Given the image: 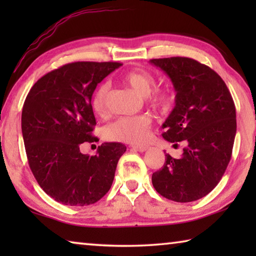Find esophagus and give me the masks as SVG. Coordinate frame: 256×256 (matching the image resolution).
Returning a JSON list of instances; mask_svg holds the SVG:
<instances>
[{
	"label": "esophagus",
	"mask_w": 256,
	"mask_h": 256,
	"mask_svg": "<svg viewBox=\"0 0 256 256\" xmlns=\"http://www.w3.org/2000/svg\"><path fill=\"white\" fill-rule=\"evenodd\" d=\"M131 148L133 150L138 151V152H144V151L148 149V146H132Z\"/></svg>",
	"instance_id": "1"
}]
</instances>
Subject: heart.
Returning a JSON list of instances; mask_svg holds the SVG:
<instances>
[{"instance_id":"heart-1","label":"heart","mask_w":256,"mask_h":256,"mask_svg":"<svg viewBox=\"0 0 256 256\" xmlns=\"http://www.w3.org/2000/svg\"><path fill=\"white\" fill-rule=\"evenodd\" d=\"M123 82L133 92L146 97L148 105L156 110L166 112L174 102V94L170 89H154L156 79L150 72L134 70L123 76ZM110 84L102 82L92 96L94 110L99 115H105L108 110L107 98ZM151 118L149 115H138L132 118H120L105 128V136L110 141L126 144H144L148 138Z\"/></svg>"}]
</instances>
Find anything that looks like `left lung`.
Listing matches in <instances>:
<instances>
[{
  "label": "left lung",
  "instance_id": "obj_1",
  "mask_svg": "<svg viewBox=\"0 0 256 256\" xmlns=\"http://www.w3.org/2000/svg\"><path fill=\"white\" fill-rule=\"evenodd\" d=\"M150 63L170 78L176 92L162 136L175 144L186 141L180 158L166 154L162 170L152 174V185L168 200L196 201L216 188L230 162L235 104L218 73L196 60L177 56Z\"/></svg>",
  "mask_w": 256,
  "mask_h": 256
}]
</instances>
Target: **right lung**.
<instances>
[{
    "instance_id": "add662e5",
    "label": "right lung",
    "mask_w": 256,
    "mask_h": 256,
    "mask_svg": "<svg viewBox=\"0 0 256 256\" xmlns=\"http://www.w3.org/2000/svg\"><path fill=\"white\" fill-rule=\"evenodd\" d=\"M122 64L68 63L42 76L26 98L21 130L29 167L44 192L62 204L89 206L110 190L126 146L105 142L97 154L81 152L96 125L92 98L97 84Z\"/></svg>"
}]
</instances>
